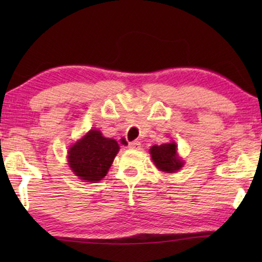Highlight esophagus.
<instances>
[{"label":"esophagus","mask_w":262,"mask_h":262,"mask_svg":"<svg viewBox=\"0 0 262 262\" xmlns=\"http://www.w3.org/2000/svg\"><path fill=\"white\" fill-rule=\"evenodd\" d=\"M128 148L133 149V150H139L141 148V143L139 141H134V142H130L129 145H128Z\"/></svg>","instance_id":"34e87169"}]
</instances>
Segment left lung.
Instances as JSON below:
<instances>
[{
	"label": "left lung",
	"mask_w": 262,
	"mask_h": 262,
	"mask_svg": "<svg viewBox=\"0 0 262 262\" xmlns=\"http://www.w3.org/2000/svg\"><path fill=\"white\" fill-rule=\"evenodd\" d=\"M150 155H151L155 165L161 171L167 172V173H173L184 165V162L177 154V144L174 142L152 145L150 148Z\"/></svg>",
	"instance_id": "obj_1"
}]
</instances>
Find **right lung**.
Instances as JSON below:
<instances>
[{"label":"right lung","instance_id":"1","mask_svg":"<svg viewBox=\"0 0 262 262\" xmlns=\"http://www.w3.org/2000/svg\"><path fill=\"white\" fill-rule=\"evenodd\" d=\"M118 142L91 129L68 150V164L81 180L97 183L107 174L119 151Z\"/></svg>","mask_w":262,"mask_h":262}]
</instances>
